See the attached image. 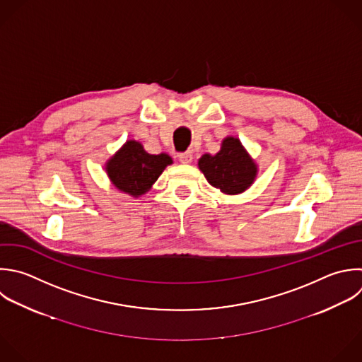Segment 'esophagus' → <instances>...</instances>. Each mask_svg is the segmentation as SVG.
Returning a JSON list of instances; mask_svg holds the SVG:
<instances>
[{
    "instance_id": "1",
    "label": "esophagus",
    "mask_w": 362,
    "mask_h": 362,
    "mask_svg": "<svg viewBox=\"0 0 362 362\" xmlns=\"http://www.w3.org/2000/svg\"><path fill=\"white\" fill-rule=\"evenodd\" d=\"M178 158H180V161H181L182 164H189V163L192 161L194 156H192V153H191V151H185V153L178 154Z\"/></svg>"
}]
</instances>
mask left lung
<instances>
[{
    "label": "left lung",
    "mask_w": 362,
    "mask_h": 362,
    "mask_svg": "<svg viewBox=\"0 0 362 362\" xmlns=\"http://www.w3.org/2000/svg\"><path fill=\"white\" fill-rule=\"evenodd\" d=\"M198 168L206 181L225 195H238L249 189L257 177L259 167L240 140L228 136L216 154L205 153L198 160Z\"/></svg>",
    "instance_id": "left-lung-1"
}]
</instances>
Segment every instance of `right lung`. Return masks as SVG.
<instances>
[{
	"mask_svg": "<svg viewBox=\"0 0 362 362\" xmlns=\"http://www.w3.org/2000/svg\"><path fill=\"white\" fill-rule=\"evenodd\" d=\"M173 158L165 154H150L137 140H127L105 164L110 182L122 192L139 198L148 192Z\"/></svg>",
	"mask_w": 362,
	"mask_h": 362,
	"instance_id": "add662e5",
	"label": "right lung"
}]
</instances>
